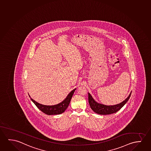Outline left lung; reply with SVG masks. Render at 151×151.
<instances>
[{
    "label": "left lung",
    "mask_w": 151,
    "mask_h": 151,
    "mask_svg": "<svg viewBox=\"0 0 151 151\" xmlns=\"http://www.w3.org/2000/svg\"><path fill=\"white\" fill-rule=\"evenodd\" d=\"M131 94V92L125 100L117 105L107 106V105H103V104L97 103L94 100V99H93L89 93H88V101L89 103L90 106L94 112L100 115H109V114L116 113L120 109H122V107L127 103V101H128L130 97Z\"/></svg>",
    "instance_id": "obj_1"
}]
</instances>
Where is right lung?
Here are the masks:
<instances>
[{"instance_id":"right-lung-1","label":"right lung","mask_w":151,"mask_h":151,"mask_svg":"<svg viewBox=\"0 0 151 151\" xmlns=\"http://www.w3.org/2000/svg\"><path fill=\"white\" fill-rule=\"evenodd\" d=\"M75 90L76 89L72 90L69 94H68V96L63 101H62L61 103H59L57 105H51V106L42 105L41 104L37 103V102L34 100L33 99L31 98V99L36 106L45 114H47V115H58V114H60L63 113L64 111H65L66 109L68 108Z\"/></svg>"}]
</instances>
